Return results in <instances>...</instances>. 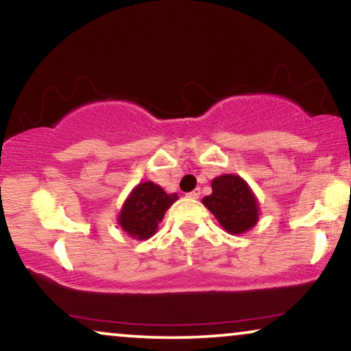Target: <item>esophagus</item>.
<instances>
[{
    "label": "esophagus",
    "instance_id": "34e87169",
    "mask_svg": "<svg viewBox=\"0 0 351 351\" xmlns=\"http://www.w3.org/2000/svg\"><path fill=\"white\" fill-rule=\"evenodd\" d=\"M186 195H188L189 199H199V197H200V189H194V191H191V193H188Z\"/></svg>",
    "mask_w": 351,
    "mask_h": 351
}]
</instances>
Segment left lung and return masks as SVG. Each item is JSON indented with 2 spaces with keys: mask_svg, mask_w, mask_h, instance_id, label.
Wrapping results in <instances>:
<instances>
[{
  "mask_svg": "<svg viewBox=\"0 0 351 351\" xmlns=\"http://www.w3.org/2000/svg\"><path fill=\"white\" fill-rule=\"evenodd\" d=\"M202 204L230 234H242L258 223V199L239 175H219L212 180V194Z\"/></svg>",
  "mask_w": 351,
  "mask_h": 351,
  "instance_id": "obj_1",
  "label": "left lung"
}]
</instances>
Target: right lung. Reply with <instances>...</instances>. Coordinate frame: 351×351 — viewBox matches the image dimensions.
Instances as JSON below:
<instances>
[{
  "label": "right lung",
  "mask_w": 351,
  "mask_h": 351,
  "mask_svg": "<svg viewBox=\"0 0 351 351\" xmlns=\"http://www.w3.org/2000/svg\"><path fill=\"white\" fill-rule=\"evenodd\" d=\"M176 200H178L176 193L167 194L152 181H143L134 186L121 205L117 223L130 237L146 241L156 234L163 215Z\"/></svg>",
  "instance_id": "obj_1"
}]
</instances>
